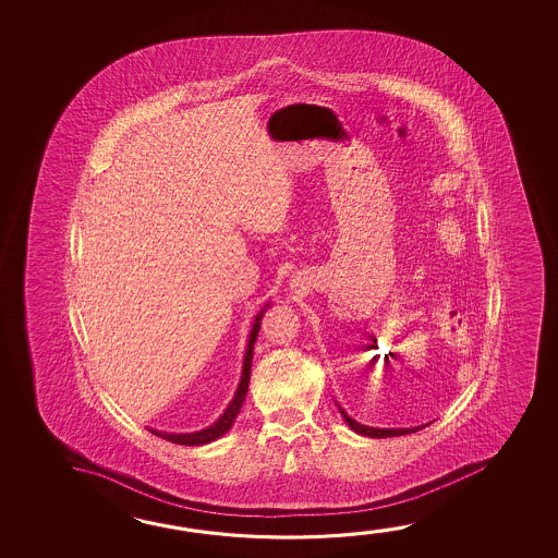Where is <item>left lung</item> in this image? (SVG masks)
Returning <instances> with one entry per match:
<instances>
[{"label": "left lung", "instance_id": "left-lung-1", "mask_svg": "<svg viewBox=\"0 0 558 558\" xmlns=\"http://www.w3.org/2000/svg\"><path fill=\"white\" fill-rule=\"evenodd\" d=\"M342 416H344V421L348 422V426H350V428L357 432V434H362V436H369V438H393V436H407V434H412V432H418V429L424 428V426H418V428H369V426H364V424H357L356 421H352V418L348 416L347 412H342Z\"/></svg>", "mask_w": 558, "mask_h": 558}]
</instances>
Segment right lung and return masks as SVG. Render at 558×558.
Instances as JSON below:
<instances>
[{
    "label": "right lung",
    "mask_w": 558,
    "mask_h": 558,
    "mask_svg": "<svg viewBox=\"0 0 558 558\" xmlns=\"http://www.w3.org/2000/svg\"><path fill=\"white\" fill-rule=\"evenodd\" d=\"M263 315V313H260ZM260 315H256V323L253 325L251 330V337H248L247 352H245V362H243V375H241V384L238 387V393L233 397V401L228 407V411L223 412L220 416V421L214 422L210 428L201 429V432H192V434H163V432H156L151 429L156 436L167 439V441H173V444H181V446H202V444H208L214 439L223 436L231 424L238 418L239 411L243 407L245 401V395L248 389V377H251V360H253V344H255L256 335L260 329Z\"/></svg>",
    "instance_id": "add662e5"
}]
</instances>
